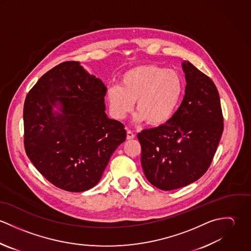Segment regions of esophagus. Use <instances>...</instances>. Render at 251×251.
<instances>
[{
    "mask_svg": "<svg viewBox=\"0 0 251 251\" xmlns=\"http://www.w3.org/2000/svg\"><path fill=\"white\" fill-rule=\"evenodd\" d=\"M134 137H135L134 133L131 130H127V132H126V139L130 140V139H133Z\"/></svg>",
    "mask_w": 251,
    "mask_h": 251,
    "instance_id": "34e87169",
    "label": "esophagus"
}]
</instances>
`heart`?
I'll list each match as a JSON object with an SVG mask.
<instances>
[{
  "mask_svg": "<svg viewBox=\"0 0 251 251\" xmlns=\"http://www.w3.org/2000/svg\"><path fill=\"white\" fill-rule=\"evenodd\" d=\"M182 91L179 74L154 65L133 68L125 72L119 86L106 92V102L111 117L125 120L133 110L135 124L149 122L151 126H162L173 117Z\"/></svg>",
  "mask_w": 251,
  "mask_h": 251,
  "instance_id": "1",
  "label": "heart"
}]
</instances>
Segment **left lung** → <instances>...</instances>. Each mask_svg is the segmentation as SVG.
Segmentation results:
<instances>
[{"label":"left lung","instance_id":"left-lung-1","mask_svg":"<svg viewBox=\"0 0 251 251\" xmlns=\"http://www.w3.org/2000/svg\"><path fill=\"white\" fill-rule=\"evenodd\" d=\"M181 68L186 86L178 110L168 123L137 135L144 174L162 190L178 189L200 179L212 163L223 132L215 83L188 61Z\"/></svg>","mask_w":251,"mask_h":251}]
</instances>
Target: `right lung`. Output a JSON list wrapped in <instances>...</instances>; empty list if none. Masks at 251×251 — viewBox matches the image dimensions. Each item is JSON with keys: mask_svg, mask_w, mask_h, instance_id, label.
Wrapping results in <instances>:
<instances>
[{"mask_svg": "<svg viewBox=\"0 0 251 251\" xmlns=\"http://www.w3.org/2000/svg\"><path fill=\"white\" fill-rule=\"evenodd\" d=\"M106 91L79 62H65L29 92L23 111L26 153L55 186L71 192L94 187L125 142V126L105 113Z\"/></svg>", "mask_w": 251, "mask_h": 251, "instance_id": "right-lung-1", "label": "right lung"}]
</instances>
